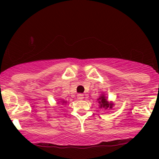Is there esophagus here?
Returning <instances> with one entry per match:
<instances>
[{
  "label": "esophagus",
  "mask_w": 159,
  "mask_h": 159,
  "mask_svg": "<svg viewBox=\"0 0 159 159\" xmlns=\"http://www.w3.org/2000/svg\"><path fill=\"white\" fill-rule=\"evenodd\" d=\"M78 99H80V100L83 99V98H84V94H78Z\"/></svg>",
  "instance_id": "esophagus-1"
}]
</instances>
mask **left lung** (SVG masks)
I'll list each match as a JSON object with an SVG mask.
<instances>
[{
	"instance_id": "obj_1",
	"label": "left lung",
	"mask_w": 159,
	"mask_h": 159,
	"mask_svg": "<svg viewBox=\"0 0 159 159\" xmlns=\"http://www.w3.org/2000/svg\"><path fill=\"white\" fill-rule=\"evenodd\" d=\"M98 104H99L100 108L102 109H105V110H111V109L113 108L114 107V103L113 102H109L107 101V97L105 96V93H101V95L99 96V97L97 98Z\"/></svg>"
}]
</instances>
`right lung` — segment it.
Segmentation results:
<instances>
[{
    "instance_id": "obj_1",
    "label": "right lung",
    "mask_w": 159,
    "mask_h": 159,
    "mask_svg": "<svg viewBox=\"0 0 159 159\" xmlns=\"http://www.w3.org/2000/svg\"><path fill=\"white\" fill-rule=\"evenodd\" d=\"M59 102L62 103V105H64V104H66L67 101H65V100H63V99H61V102H58L57 104H59Z\"/></svg>"
}]
</instances>
